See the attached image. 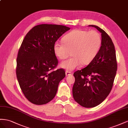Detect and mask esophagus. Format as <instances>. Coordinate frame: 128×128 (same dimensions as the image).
<instances>
[{
  "instance_id": "esophagus-1",
  "label": "esophagus",
  "mask_w": 128,
  "mask_h": 128,
  "mask_svg": "<svg viewBox=\"0 0 128 128\" xmlns=\"http://www.w3.org/2000/svg\"><path fill=\"white\" fill-rule=\"evenodd\" d=\"M65 74H66V76H70V75L72 74V72H70V71H65Z\"/></svg>"
}]
</instances>
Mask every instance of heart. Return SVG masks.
<instances>
[{"label": "heart", "instance_id": "heart-1", "mask_svg": "<svg viewBox=\"0 0 128 128\" xmlns=\"http://www.w3.org/2000/svg\"><path fill=\"white\" fill-rule=\"evenodd\" d=\"M63 40L64 43H54V51L60 60L66 58L71 52L73 57L60 64L68 70H74L81 64L91 63L99 52L102 44L101 35L96 30H74L65 35Z\"/></svg>", "mask_w": 128, "mask_h": 128}]
</instances>
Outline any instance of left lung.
Masks as SVG:
<instances>
[{
  "mask_svg": "<svg viewBox=\"0 0 128 128\" xmlns=\"http://www.w3.org/2000/svg\"><path fill=\"white\" fill-rule=\"evenodd\" d=\"M89 26L96 28L101 33V46L91 63L74 73L75 82L72 88L74 100L85 108L96 107L107 97L118 68L115 46L111 38L98 26Z\"/></svg>",
  "mask_w": 128,
  "mask_h": 128,
  "instance_id": "obj_1",
  "label": "left lung"
}]
</instances>
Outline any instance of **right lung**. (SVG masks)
<instances>
[{"mask_svg":"<svg viewBox=\"0 0 128 128\" xmlns=\"http://www.w3.org/2000/svg\"><path fill=\"white\" fill-rule=\"evenodd\" d=\"M70 29L63 25L42 24L25 36L18 54L16 74L22 92L32 104H44L55 96L65 72L63 68L54 71L58 63L54 46Z\"/></svg>","mask_w":128,"mask_h":128,"instance_id":"right-lung-1","label":"right lung"}]
</instances>
